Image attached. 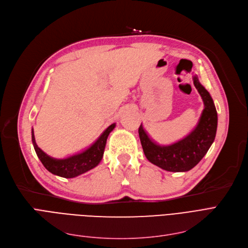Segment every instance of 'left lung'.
<instances>
[{"instance_id": "left-lung-1", "label": "left lung", "mask_w": 248, "mask_h": 248, "mask_svg": "<svg viewBox=\"0 0 248 248\" xmlns=\"http://www.w3.org/2000/svg\"><path fill=\"white\" fill-rule=\"evenodd\" d=\"M193 80L204 102V110L198 125L190 134L173 144L161 146L149 138L142 124L138 129L146 158L164 170L178 172L192 170L205 156L215 140L218 117L213 99L200 84L197 76L193 78Z\"/></svg>"}]
</instances>
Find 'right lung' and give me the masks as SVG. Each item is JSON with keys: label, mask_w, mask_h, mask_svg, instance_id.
<instances>
[{"label": "right lung", "mask_w": 248, "mask_h": 248, "mask_svg": "<svg viewBox=\"0 0 248 248\" xmlns=\"http://www.w3.org/2000/svg\"><path fill=\"white\" fill-rule=\"evenodd\" d=\"M116 124L113 123L102 133L95 143L92 144L89 148L80 153H77L75 155L68 156L66 158L57 159L53 158L41 150L35 141L34 131L32 129V142L36 155L44 168L49 172L62 176V178L70 179L85 173L88 170L96 168L103 158L104 150L107 142V138L110 132L115 128Z\"/></svg>", "instance_id": "obj_1"}]
</instances>
